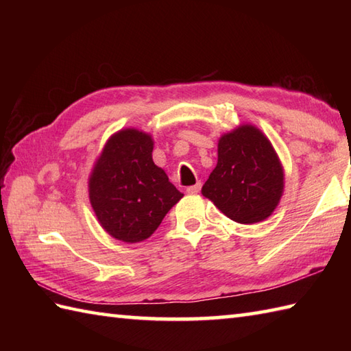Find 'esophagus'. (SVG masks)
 <instances>
[{"instance_id":"1","label":"esophagus","mask_w":351,"mask_h":351,"mask_svg":"<svg viewBox=\"0 0 351 351\" xmlns=\"http://www.w3.org/2000/svg\"><path fill=\"white\" fill-rule=\"evenodd\" d=\"M200 191V182L191 185V187H187V193L189 195H197V193Z\"/></svg>"}]
</instances>
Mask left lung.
<instances>
[{"label": "left lung", "instance_id": "8db88e82", "mask_svg": "<svg viewBox=\"0 0 351 351\" xmlns=\"http://www.w3.org/2000/svg\"><path fill=\"white\" fill-rule=\"evenodd\" d=\"M217 155L202 195L241 225L270 217L283 195L285 173L265 134L243 123L219 138Z\"/></svg>", "mask_w": 351, "mask_h": 351}]
</instances>
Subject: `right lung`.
<instances>
[{
  "label": "right lung",
  "mask_w": 351,
  "mask_h": 351,
  "mask_svg": "<svg viewBox=\"0 0 351 351\" xmlns=\"http://www.w3.org/2000/svg\"><path fill=\"white\" fill-rule=\"evenodd\" d=\"M154 138L136 128L114 132L88 176V199L99 225L123 243L151 237L184 196L152 160Z\"/></svg>",
  "instance_id": "obj_1"
}]
</instances>
